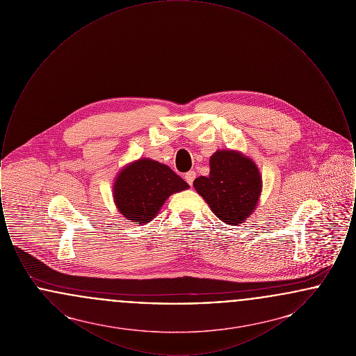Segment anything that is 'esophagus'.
Listing matches in <instances>:
<instances>
[{
  "label": "esophagus",
  "instance_id": "obj_1",
  "mask_svg": "<svg viewBox=\"0 0 356 356\" xmlns=\"http://www.w3.org/2000/svg\"><path fill=\"white\" fill-rule=\"evenodd\" d=\"M195 177H196V172L195 170H189L188 173H186V181L189 184V186H192L193 184V180H195Z\"/></svg>",
  "mask_w": 356,
  "mask_h": 356
}]
</instances>
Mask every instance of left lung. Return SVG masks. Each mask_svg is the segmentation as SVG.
<instances>
[{
    "label": "left lung",
    "instance_id": "1",
    "mask_svg": "<svg viewBox=\"0 0 356 356\" xmlns=\"http://www.w3.org/2000/svg\"><path fill=\"white\" fill-rule=\"evenodd\" d=\"M209 176L193 186L212 212L228 225L250 219L260 200L263 180L251 157L234 149H218L209 159Z\"/></svg>",
    "mask_w": 356,
    "mask_h": 356
}]
</instances>
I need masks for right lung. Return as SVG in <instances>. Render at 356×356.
<instances>
[{
  "label": "right lung",
  "instance_id": "obj_1",
  "mask_svg": "<svg viewBox=\"0 0 356 356\" xmlns=\"http://www.w3.org/2000/svg\"><path fill=\"white\" fill-rule=\"evenodd\" d=\"M189 186L168 165L144 157L127 164L113 183V202L120 213L135 224L153 220L170 195Z\"/></svg>",
  "mask_w": 356,
  "mask_h": 356
}]
</instances>
